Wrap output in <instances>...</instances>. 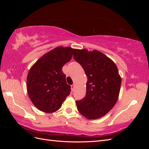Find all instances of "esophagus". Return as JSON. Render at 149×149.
Returning a JSON list of instances; mask_svg holds the SVG:
<instances>
[{
  "label": "esophagus",
  "instance_id": "obj_1",
  "mask_svg": "<svg viewBox=\"0 0 149 149\" xmlns=\"http://www.w3.org/2000/svg\"><path fill=\"white\" fill-rule=\"evenodd\" d=\"M71 90H72V91H73V90L74 89V87H75V85L74 84H73V85H71Z\"/></svg>",
  "mask_w": 149,
  "mask_h": 149
}]
</instances>
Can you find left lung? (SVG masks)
Masks as SVG:
<instances>
[{
  "instance_id": "left-lung-1",
  "label": "left lung",
  "mask_w": 149,
  "mask_h": 149,
  "mask_svg": "<svg viewBox=\"0 0 149 149\" xmlns=\"http://www.w3.org/2000/svg\"><path fill=\"white\" fill-rule=\"evenodd\" d=\"M74 59L81 65L87 76L86 94L77 101L79 113L88 119H97L109 112L118 101L121 77L111 58L94 49H74Z\"/></svg>"
}]
</instances>
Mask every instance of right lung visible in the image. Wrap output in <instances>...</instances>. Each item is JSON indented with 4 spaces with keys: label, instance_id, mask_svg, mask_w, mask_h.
<instances>
[{
    "label": "right lung",
    "instance_id": "right-lung-1",
    "mask_svg": "<svg viewBox=\"0 0 149 149\" xmlns=\"http://www.w3.org/2000/svg\"><path fill=\"white\" fill-rule=\"evenodd\" d=\"M74 48L58 47L40 58L30 68L26 78L29 97L37 109L56 112L70 94L62 68L71 59Z\"/></svg>",
    "mask_w": 149,
    "mask_h": 149
}]
</instances>
